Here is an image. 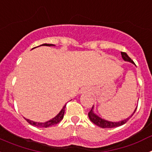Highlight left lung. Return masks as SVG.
Wrapping results in <instances>:
<instances>
[{
    "mask_svg": "<svg viewBox=\"0 0 152 152\" xmlns=\"http://www.w3.org/2000/svg\"><path fill=\"white\" fill-rule=\"evenodd\" d=\"M121 55H122V57H123V58L124 61H129V62H131V63H132V64H135V63L133 62V61H132V60L131 58L129 57V56L126 54V52H121ZM93 107H94V106H93ZM92 107V109L91 110V111L88 113V116H89L90 120H91L93 123H94L95 125H96V126H100V127H101V128H114V127H117V126H123V124H125V123L128 121L129 119L132 116V115L135 113V110H136V109H137V107H136L135 110V111L133 112V113L131 115V116H129V117L127 118L126 119H124V120H122V121L116 122V123H115V122L108 121V120H106V119H102V118L99 117V116H98L96 114H95L94 113V111H93V110H94V107Z\"/></svg>",
    "mask_w": 152,
    "mask_h": 152,
    "instance_id": "1",
    "label": "left lung"
}]
</instances>
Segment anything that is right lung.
Returning a JSON list of instances; mask_svg holds the SVG:
<instances>
[{"label": "right lung", "mask_w": 152, "mask_h": 152, "mask_svg": "<svg viewBox=\"0 0 152 152\" xmlns=\"http://www.w3.org/2000/svg\"><path fill=\"white\" fill-rule=\"evenodd\" d=\"M41 45H46V46H53V44H42ZM36 48V47H35ZM65 107L66 105H64L63 107V108L61 109V111L59 112V113L58 114L57 116H55L54 118H52V119L49 120V121L45 122V123H37V122H34V121H32V120H29V119H26V121L29 123L30 125L32 126H37V127H44V128H47V127H49V126H53V125H56L57 123H59L61 121V119H63L64 117V110H65Z\"/></svg>", "instance_id": "right-lung-1"}]
</instances>
